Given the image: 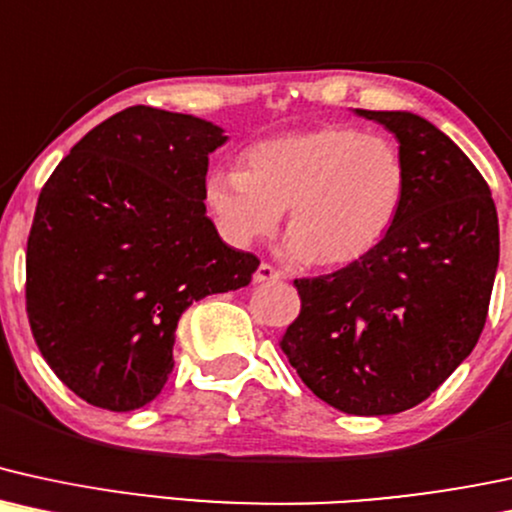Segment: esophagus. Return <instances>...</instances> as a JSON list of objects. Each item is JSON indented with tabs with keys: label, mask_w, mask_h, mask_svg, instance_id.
Instances as JSON below:
<instances>
[{
	"label": "esophagus",
	"mask_w": 512,
	"mask_h": 512,
	"mask_svg": "<svg viewBox=\"0 0 512 512\" xmlns=\"http://www.w3.org/2000/svg\"><path fill=\"white\" fill-rule=\"evenodd\" d=\"M278 280H285V273H280V270L270 266V263H261V266L256 268L254 282H258V285H261V282H278Z\"/></svg>",
	"instance_id": "34e87169"
}]
</instances>
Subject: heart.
<instances>
[{"instance_id": "1", "label": "heart", "mask_w": 512, "mask_h": 512, "mask_svg": "<svg viewBox=\"0 0 512 512\" xmlns=\"http://www.w3.org/2000/svg\"><path fill=\"white\" fill-rule=\"evenodd\" d=\"M407 165L386 136L326 124L258 141L242 170H213L206 206L232 244L268 237L290 208L285 254L338 268L362 261L398 220Z\"/></svg>"}]
</instances>
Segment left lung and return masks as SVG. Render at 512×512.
Here are the masks:
<instances>
[{"label": "left lung", "mask_w": 512, "mask_h": 512, "mask_svg": "<svg viewBox=\"0 0 512 512\" xmlns=\"http://www.w3.org/2000/svg\"><path fill=\"white\" fill-rule=\"evenodd\" d=\"M354 114L398 138L405 203L362 261L294 280L302 311L280 347L330 407L386 417L424 402L477 345L498 268V215L472 160L429 119Z\"/></svg>", "instance_id": "obj_1"}]
</instances>
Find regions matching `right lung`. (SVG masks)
<instances>
[{"mask_svg":"<svg viewBox=\"0 0 512 512\" xmlns=\"http://www.w3.org/2000/svg\"><path fill=\"white\" fill-rule=\"evenodd\" d=\"M225 129L126 107L88 131L42 186L26 251V309L42 357L90 405L131 412L172 374L191 304L246 287L258 258L206 215L208 155Z\"/></svg>","mask_w":512,"mask_h":512,"instance_id":"add662e5","label":"right lung"}]
</instances>
